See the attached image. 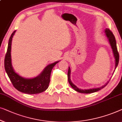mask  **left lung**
<instances>
[{"instance_id":"1","label":"left lung","mask_w":122,"mask_h":122,"mask_svg":"<svg viewBox=\"0 0 122 122\" xmlns=\"http://www.w3.org/2000/svg\"><path fill=\"white\" fill-rule=\"evenodd\" d=\"M105 34L106 37H107L108 40V42L109 44H110L111 47L112 48L113 56H114V57L115 59V69L117 68L118 62H119V54H118V50H117V44H116V39H115V37L114 35H113L112 32L111 31L109 30V29L106 28L105 29ZM70 75H71V70H70V67H68V73H67V76H68V82H69L70 85H71V86L72 87V88L74 89V90L76 91L80 92V93H93V92H96L99 91L101 89L103 88L104 87L106 86V85H107L109 81H108L107 83H106L105 85H104L100 87H98V88H91V89H85V90H82V89L78 88L76 86V85H75L72 81H71V78H70Z\"/></svg>"}]
</instances>
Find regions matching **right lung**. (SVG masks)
Here are the masks:
<instances>
[{
    "label": "right lung",
    "mask_w": 122,
    "mask_h": 122,
    "mask_svg": "<svg viewBox=\"0 0 122 122\" xmlns=\"http://www.w3.org/2000/svg\"><path fill=\"white\" fill-rule=\"evenodd\" d=\"M16 32L14 31L10 37L7 52L4 60L5 70L14 87L19 91L27 94H37L47 90L50 81L52 68L59 61L48 65L38 76L34 78H24L16 73L12 66L11 49L12 39Z\"/></svg>",
    "instance_id": "1"
}]
</instances>
